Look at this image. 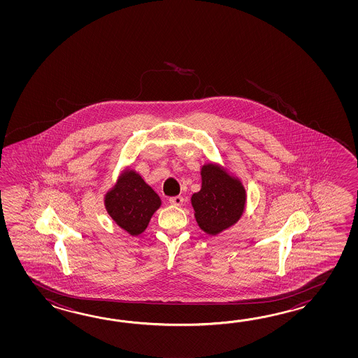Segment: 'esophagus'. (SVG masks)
<instances>
[{"instance_id": "obj_1", "label": "esophagus", "mask_w": 358, "mask_h": 358, "mask_svg": "<svg viewBox=\"0 0 358 358\" xmlns=\"http://www.w3.org/2000/svg\"><path fill=\"white\" fill-rule=\"evenodd\" d=\"M169 202L171 203L173 206H176V207H180L182 205V202H184V198L182 196H176V197H171L169 199Z\"/></svg>"}]
</instances>
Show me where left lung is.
I'll return each mask as SVG.
<instances>
[{"label":"left lung","instance_id":"1","mask_svg":"<svg viewBox=\"0 0 358 358\" xmlns=\"http://www.w3.org/2000/svg\"><path fill=\"white\" fill-rule=\"evenodd\" d=\"M201 180V189L190 198L194 217L206 234L217 236L241 220L247 192L242 180L219 162L203 164Z\"/></svg>","mask_w":358,"mask_h":358}]
</instances>
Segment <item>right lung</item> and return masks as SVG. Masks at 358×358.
<instances>
[{
	"mask_svg": "<svg viewBox=\"0 0 358 358\" xmlns=\"http://www.w3.org/2000/svg\"><path fill=\"white\" fill-rule=\"evenodd\" d=\"M103 203L115 224L133 236L145 231L161 207V198L134 169H122L114 185L107 190Z\"/></svg>",
	"mask_w": 358,
	"mask_h": 358,
	"instance_id": "obj_1",
	"label": "right lung"
}]
</instances>
